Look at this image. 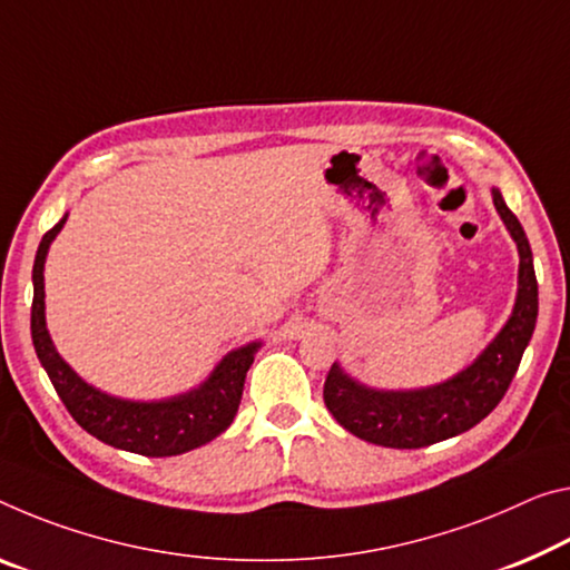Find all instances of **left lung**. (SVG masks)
<instances>
[{
	"mask_svg": "<svg viewBox=\"0 0 570 570\" xmlns=\"http://www.w3.org/2000/svg\"><path fill=\"white\" fill-rule=\"evenodd\" d=\"M492 203L520 253L518 296L510 320L472 365L436 385L381 391L355 381L334 363L324 381V403L340 426L357 439L391 449L436 444L476 426L508 393L538 322V282L525 230L497 187H492Z\"/></svg>",
	"mask_w": 570,
	"mask_h": 570,
	"instance_id": "left-lung-1",
	"label": "left lung"
}]
</instances>
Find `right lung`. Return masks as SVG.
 <instances>
[{"label": "right lung", "mask_w": 570, "mask_h": 570, "mask_svg": "<svg viewBox=\"0 0 570 570\" xmlns=\"http://www.w3.org/2000/svg\"><path fill=\"white\" fill-rule=\"evenodd\" d=\"M66 220L68 213L45 233L38 256H35L30 330L38 360L68 413L90 436L141 456H177L220 436L236 419L243 383H246V373L261 342H248L238 350H230L200 385L171 399L131 401L98 391L60 357L45 322V258Z\"/></svg>", "instance_id": "add662e5"}]
</instances>
